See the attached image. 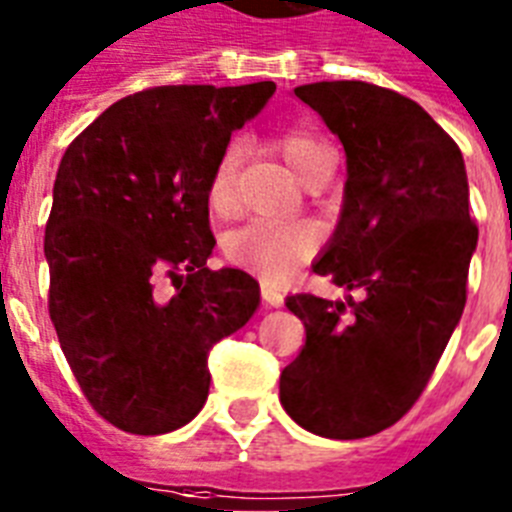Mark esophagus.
Wrapping results in <instances>:
<instances>
[{"instance_id": "esophagus-1", "label": "esophagus", "mask_w": 512, "mask_h": 512, "mask_svg": "<svg viewBox=\"0 0 512 512\" xmlns=\"http://www.w3.org/2000/svg\"><path fill=\"white\" fill-rule=\"evenodd\" d=\"M261 298H264V304H267V306H282V304H285V296H282L275 285H269V282H261Z\"/></svg>"}]
</instances>
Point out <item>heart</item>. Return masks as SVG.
<instances>
[{
    "mask_svg": "<svg viewBox=\"0 0 512 512\" xmlns=\"http://www.w3.org/2000/svg\"><path fill=\"white\" fill-rule=\"evenodd\" d=\"M277 153L285 158L290 169L296 171L298 179L306 182L322 163L330 158V147L304 132V129H285L275 134L272 140ZM243 163V142H227L214 163L211 179H208V206L216 214H230L237 200V171ZM320 245V232L314 224L306 222H269L256 219L227 237V256L237 267L259 272L267 280H280L304 264Z\"/></svg>",
    "mask_w": 512,
    "mask_h": 512,
    "instance_id": "heart-1",
    "label": "heart"
}]
</instances>
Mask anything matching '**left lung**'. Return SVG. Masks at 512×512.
<instances>
[{"label":"left lung","mask_w":512,"mask_h":512,"mask_svg":"<svg viewBox=\"0 0 512 512\" xmlns=\"http://www.w3.org/2000/svg\"><path fill=\"white\" fill-rule=\"evenodd\" d=\"M346 150L341 219L312 264L343 301L298 293L306 327L280 375V402L325 439H365L418 402L465 309L478 227L455 140L418 102L365 81L293 89Z\"/></svg>","instance_id":"1"}]
</instances>
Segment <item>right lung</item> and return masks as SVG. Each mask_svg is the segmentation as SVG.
Listing matches in <instances>:
<instances>
[{"mask_svg":"<svg viewBox=\"0 0 512 512\" xmlns=\"http://www.w3.org/2000/svg\"><path fill=\"white\" fill-rule=\"evenodd\" d=\"M275 81L155 87L113 102L68 145L44 256L49 317L81 391L126 433L158 436L206 404L208 351L259 309V282L206 267L208 179ZM171 279L174 297L157 285Z\"/></svg>","mask_w":512,"mask_h":512,"instance_id":"add662e5","label":"right lung"}]
</instances>
